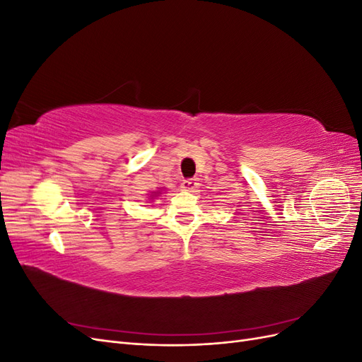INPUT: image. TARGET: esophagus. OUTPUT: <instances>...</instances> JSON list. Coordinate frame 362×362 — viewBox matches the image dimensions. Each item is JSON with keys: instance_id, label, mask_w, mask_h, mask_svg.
<instances>
[{"instance_id": "34e87169", "label": "esophagus", "mask_w": 362, "mask_h": 362, "mask_svg": "<svg viewBox=\"0 0 362 362\" xmlns=\"http://www.w3.org/2000/svg\"><path fill=\"white\" fill-rule=\"evenodd\" d=\"M196 185H198V182H196V180H184L181 182V189L184 192H194Z\"/></svg>"}]
</instances>
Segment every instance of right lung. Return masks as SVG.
<instances>
[{
	"label": "right lung",
	"instance_id": "add662e5",
	"mask_svg": "<svg viewBox=\"0 0 362 362\" xmlns=\"http://www.w3.org/2000/svg\"><path fill=\"white\" fill-rule=\"evenodd\" d=\"M160 194H161V190H158V192H157V190H156V192H152V194H149V198H148V201H149V199H156V198H157V196H160Z\"/></svg>",
	"mask_w": 362,
	"mask_h": 362
}]
</instances>
